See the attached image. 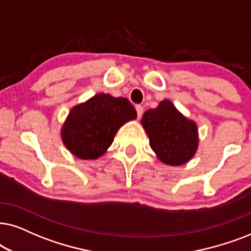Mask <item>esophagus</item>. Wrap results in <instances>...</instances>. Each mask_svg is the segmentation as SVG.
<instances>
[{
  "label": "esophagus",
  "instance_id": "1",
  "mask_svg": "<svg viewBox=\"0 0 251 251\" xmlns=\"http://www.w3.org/2000/svg\"><path fill=\"white\" fill-rule=\"evenodd\" d=\"M135 110H136V113H138V118H140V117H141L142 113H143V106L140 105V104L135 105Z\"/></svg>",
  "mask_w": 251,
  "mask_h": 251
}]
</instances>
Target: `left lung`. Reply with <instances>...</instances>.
<instances>
[{"label":"left lung","mask_w":251,"mask_h":251,"mask_svg":"<svg viewBox=\"0 0 251 251\" xmlns=\"http://www.w3.org/2000/svg\"><path fill=\"white\" fill-rule=\"evenodd\" d=\"M141 123L151 149L163 163L181 165L195 155L199 146L198 126L168 100L146 111Z\"/></svg>","instance_id":"8db88e82"}]
</instances>
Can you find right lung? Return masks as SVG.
<instances>
[{
  "label": "right lung",
  "instance_id": "1",
  "mask_svg": "<svg viewBox=\"0 0 251 251\" xmlns=\"http://www.w3.org/2000/svg\"><path fill=\"white\" fill-rule=\"evenodd\" d=\"M136 118L134 106L125 98L98 94L75 105L62 128V140L73 155L96 159L111 146L117 131Z\"/></svg>",
  "mask_w": 251,
  "mask_h": 251
}]
</instances>
